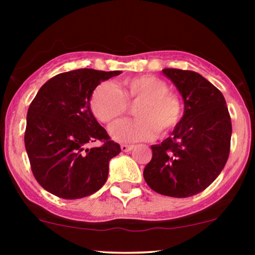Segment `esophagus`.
<instances>
[{"instance_id": "esophagus-1", "label": "esophagus", "mask_w": 255, "mask_h": 255, "mask_svg": "<svg viewBox=\"0 0 255 255\" xmlns=\"http://www.w3.org/2000/svg\"><path fill=\"white\" fill-rule=\"evenodd\" d=\"M133 147H134L133 145H125V144L121 145V150L124 152H129L133 150Z\"/></svg>"}]
</instances>
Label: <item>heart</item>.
Instances as JSON below:
<instances>
[{"mask_svg":"<svg viewBox=\"0 0 255 255\" xmlns=\"http://www.w3.org/2000/svg\"><path fill=\"white\" fill-rule=\"evenodd\" d=\"M134 116L109 128L110 136L119 142H136L153 139L157 131L165 135L176 127L181 118V103L168 85L154 75L125 79L122 89L113 83L101 84L91 97V110L101 122L110 124L127 110V104H136Z\"/></svg>","mask_w":255,"mask_h":255,"instance_id":"heart-1","label":"heart"}]
</instances>
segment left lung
Masks as SVG:
<instances>
[{"instance_id": "1", "label": "left lung", "mask_w": 255, "mask_h": 255, "mask_svg": "<svg viewBox=\"0 0 255 255\" xmlns=\"http://www.w3.org/2000/svg\"><path fill=\"white\" fill-rule=\"evenodd\" d=\"M163 74L182 96L184 111L170 136L151 146L144 178L162 195L192 197L223 170L230 152V115L221 91L199 73L165 68Z\"/></svg>"}]
</instances>
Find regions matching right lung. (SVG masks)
I'll return each mask as SVG.
<instances>
[{"label":"right lung","instance_id":"1","mask_svg":"<svg viewBox=\"0 0 255 255\" xmlns=\"http://www.w3.org/2000/svg\"><path fill=\"white\" fill-rule=\"evenodd\" d=\"M120 71L75 69L55 75L40 87L28 108L25 147L31 169L45 191L62 199L89 197L107 182L111 158L121 152L91 111L102 81ZM97 139L101 148L86 149Z\"/></svg>","mask_w":255,"mask_h":255}]
</instances>
